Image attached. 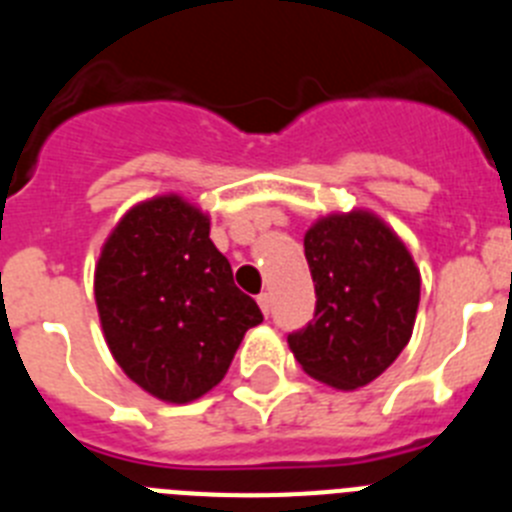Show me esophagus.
<instances>
[{"label": "esophagus", "mask_w": 512, "mask_h": 512, "mask_svg": "<svg viewBox=\"0 0 512 512\" xmlns=\"http://www.w3.org/2000/svg\"><path fill=\"white\" fill-rule=\"evenodd\" d=\"M256 300H259L261 312H264V315H269V312H271V295H269V292H261V295L256 297Z\"/></svg>", "instance_id": "obj_1"}]
</instances>
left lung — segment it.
Segmentation results:
<instances>
[{
    "label": "left lung",
    "instance_id": "obj_1",
    "mask_svg": "<svg viewBox=\"0 0 512 512\" xmlns=\"http://www.w3.org/2000/svg\"><path fill=\"white\" fill-rule=\"evenodd\" d=\"M315 318L289 333L312 379L351 392L392 366L413 336L420 271L400 235L372 210L330 212L305 233Z\"/></svg>",
    "mask_w": 512,
    "mask_h": 512
}]
</instances>
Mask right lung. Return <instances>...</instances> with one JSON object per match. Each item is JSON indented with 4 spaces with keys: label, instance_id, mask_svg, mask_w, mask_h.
<instances>
[{
    "label": "right lung",
    "instance_id": "add662e5",
    "mask_svg": "<svg viewBox=\"0 0 512 512\" xmlns=\"http://www.w3.org/2000/svg\"><path fill=\"white\" fill-rule=\"evenodd\" d=\"M94 300L122 372L171 405L223 382L246 330L264 320L210 241V215L174 192L120 217L94 266Z\"/></svg>",
    "mask_w": 512,
    "mask_h": 512
}]
</instances>
